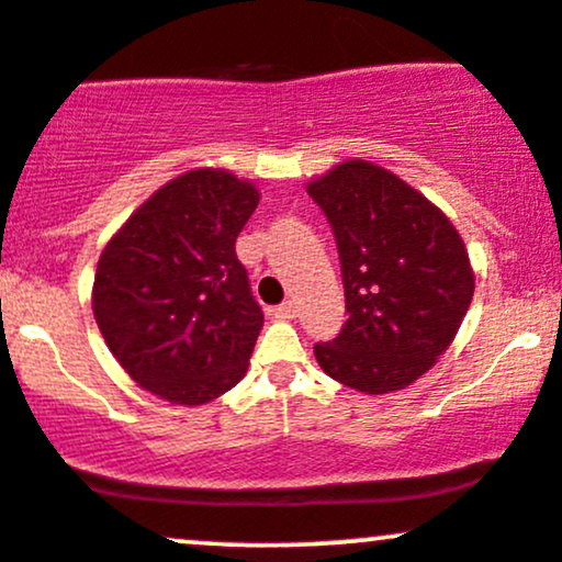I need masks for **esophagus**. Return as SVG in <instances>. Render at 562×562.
I'll use <instances>...</instances> for the list:
<instances>
[{
	"mask_svg": "<svg viewBox=\"0 0 562 562\" xmlns=\"http://www.w3.org/2000/svg\"><path fill=\"white\" fill-rule=\"evenodd\" d=\"M273 316L276 318H297V305H294L292 300H286V303L273 307Z\"/></svg>",
	"mask_w": 562,
	"mask_h": 562,
	"instance_id": "esophagus-1",
	"label": "esophagus"
}]
</instances>
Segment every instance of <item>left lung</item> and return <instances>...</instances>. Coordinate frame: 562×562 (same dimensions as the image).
I'll list each match as a JSON object with an SVG mask.
<instances>
[{"mask_svg":"<svg viewBox=\"0 0 562 562\" xmlns=\"http://www.w3.org/2000/svg\"><path fill=\"white\" fill-rule=\"evenodd\" d=\"M324 209L346 286L348 322L313 348L318 367L361 394H391L426 375L456 340L474 297L467 244L442 209L370 160L307 182Z\"/></svg>","mask_w":562,"mask_h":562,"instance_id":"1","label":"left lung"}]
</instances>
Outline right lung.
<instances>
[{
	"label": "right lung",
	"mask_w": 562,
	"mask_h": 562,
	"mask_svg": "<svg viewBox=\"0 0 562 562\" xmlns=\"http://www.w3.org/2000/svg\"><path fill=\"white\" fill-rule=\"evenodd\" d=\"M259 190L225 168H192L147 198L101 251L93 316L134 383L184 407L246 375L262 311L235 257Z\"/></svg>",
	"instance_id": "obj_1"
}]
</instances>
